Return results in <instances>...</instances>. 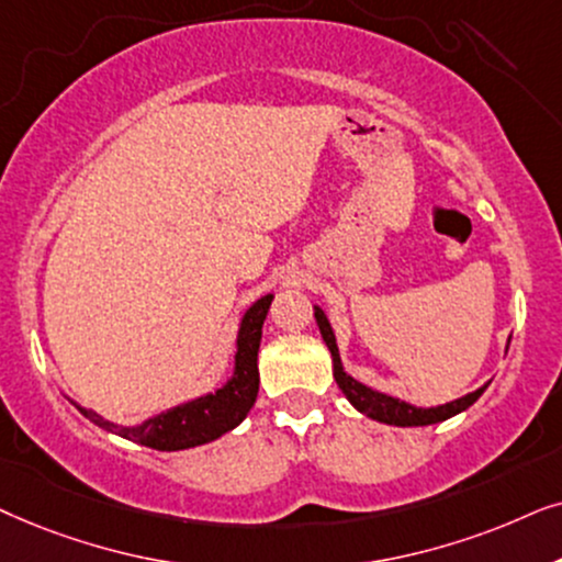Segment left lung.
Listing matches in <instances>:
<instances>
[{
    "label": "left lung",
    "mask_w": 562,
    "mask_h": 562,
    "mask_svg": "<svg viewBox=\"0 0 562 562\" xmlns=\"http://www.w3.org/2000/svg\"><path fill=\"white\" fill-rule=\"evenodd\" d=\"M313 316H316V324L321 328V336H324L326 347H328V351H331L336 385L341 387V393L347 395V401L359 411V414L375 418V422H380V424H391V426H429V424L447 422V418L458 416L465 408L473 406V403L483 395L485 387H488V383H485L483 387H477V391L462 395V398H454L450 403H442V406H431V408L411 406V403H406V401L393 398V395H387V393H380V391H375V387L359 383L357 378H351L349 372L344 370V364H341L339 347H336L334 328H331V324H328L324 308H321V305H313Z\"/></svg>",
    "instance_id": "left-lung-1"
}]
</instances>
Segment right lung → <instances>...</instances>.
I'll list each match as a JSON object with an SVG mask.
<instances>
[{"mask_svg":"<svg viewBox=\"0 0 562 562\" xmlns=\"http://www.w3.org/2000/svg\"><path fill=\"white\" fill-rule=\"evenodd\" d=\"M272 293L261 295L259 301H254L249 308L244 311L241 321H238L236 331V355H234V370L231 378L215 391L198 395V398L179 403L175 408L161 411L146 422L125 426L115 424L110 418L89 411L79 403L74 406L79 408L81 416H87L89 422L100 426L104 431L117 434V437L131 439V442L151 447L159 452H177V450H190V447H200L213 442V439L223 437V434L236 429L249 414L254 401L259 393V368H257V355H259V341H261V326H265L267 311L272 305Z\"/></svg>","mask_w":562,"mask_h":562,"instance_id":"add662e5","label":"right lung"}]
</instances>
